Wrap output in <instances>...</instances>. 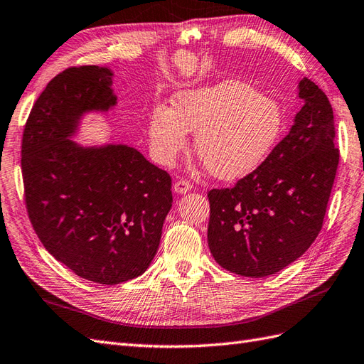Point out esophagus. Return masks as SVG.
Returning <instances> with one entry per match:
<instances>
[{"mask_svg":"<svg viewBox=\"0 0 364 364\" xmlns=\"http://www.w3.org/2000/svg\"><path fill=\"white\" fill-rule=\"evenodd\" d=\"M191 188H193V183L188 182L186 179H179V181H176V183H174V191L179 193V194L188 193Z\"/></svg>","mask_w":364,"mask_h":364,"instance_id":"34e87169","label":"esophagus"}]
</instances>
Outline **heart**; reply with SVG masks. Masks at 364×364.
Here are the masks:
<instances>
[{
	"instance_id": "b5f03b06",
	"label": "heart",
	"mask_w": 364,
	"mask_h": 364,
	"mask_svg": "<svg viewBox=\"0 0 364 364\" xmlns=\"http://www.w3.org/2000/svg\"><path fill=\"white\" fill-rule=\"evenodd\" d=\"M284 112L277 100L248 82L228 80L176 95L171 110L159 107L149 121L150 146L170 165L196 133V154L214 178L235 181L269 158L282 139Z\"/></svg>"
}]
</instances>
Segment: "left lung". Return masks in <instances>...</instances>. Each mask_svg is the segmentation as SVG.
Masks as SVG:
<instances>
[{"label":"left lung","mask_w":364,"mask_h":364,"mask_svg":"<svg viewBox=\"0 0 364 364\" xmlns=\"http://www.w3.org/2000/svg\"><path fill=\"white\" fill-rule=\"evenodd\" d=\"M291 132L232 188L208 191V247L222 268L245 277L276 274L306 251L323 227L340 151L325 92L308 77Z\"/></svg>","instance_id":"1"}]
</instances>
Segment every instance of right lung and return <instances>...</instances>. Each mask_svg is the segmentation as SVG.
<instances>
[{
	"label": "right lung",
	"mask_w": 364,
	"mask_h": 364,
	"mask_svg": "<svg viewBox=\"0 0 364 364\" xmlns=\"http://www.w3.org/2000/svg\"><path fill=\"white\" fill-rule=\"evenodd\" d=\"M112 72L58 73L24 125L21 170L28 219L44 248L76 276L101 284L150 267L173 205L171 176L127 145L81 149L67 139L85 110L116 102Z\"/></svg>",
	"instance_id": "right-lung-1"
}]
</instances>
